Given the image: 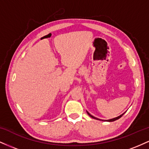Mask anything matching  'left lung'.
Instances as JSON below:
<instances>
[{
    "mask_svg": "<svg viewBox=\"0 0 149 149\" xmlns=\"http://www.w3.org/2000/svg\"><path fill=\"white\" fill-rule=\"evenodd\" d=\"M88 114L89 116H90V117L91 118H95V119H97V120H100V119H98V118H95V117H94V116H92V115H90V113H89L88 112ZM124 113H123L122 115H120V116H118V117H116V118H112V119H110V120H107V121H108V122H113V121H115V120H118V119H119L120 118H121L123 116V115Z\"/></svg>",
    "mask_w": 149,
    "mask_h": 149,
    "instance_id": "8db88e82",
    "label": "left lung"
}]
</instances>
